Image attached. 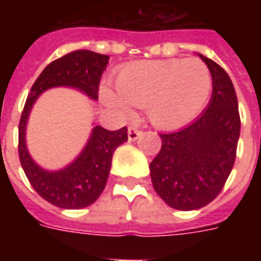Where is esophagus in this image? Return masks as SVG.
<instances>
[{"mask_svg": "<svg viewBox=\"0 0 261 261\" xmlns=\"http://www.w3.org/2000/svg\"><path fill=\"white\" fill-rule=\"evenodd\" d=\"M141 134L142 131L136 128V127H130V128H128V140H130V141H136L137 138L141 136Z\"/></svg>", "mask_w": 261, "mask_h": 261, "instance_id": "1", "label": "esophagus"}]
</instances>
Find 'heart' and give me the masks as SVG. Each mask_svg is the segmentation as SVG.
<instances>
[{
	"instance_id": "heart-1",
	"label": "heart",
	"mask_w": 261,
	"mask_h": 261,
	"mask_svg": "<svg viewBox=\"0 0 261 261\" xmlns=\"http://www.w3.org/2000/svg\"><path fill=\"white\" fill-rule=\"evenodd\" d=\"M117 94L103 92V100L124 116L130 106L147 109L153 125L170 130L190 123L205 106L213 76L198 59L137 61L119 69L114 80Z\"/></svg>"
}]
</instances>
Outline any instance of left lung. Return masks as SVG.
<instances>
[{
    "instance_id": "8db88e82",
    "label": "left lung",
    "mask_w": 261,
    "mask_h": 261,
    "mask_svg": "<svg viewBox=\"0 0 261 261\" xmlns=\"http://www.w3.org/2000/svg\"><path fill=\"white\" fill-rule=\"evenodd\" d=\"M213 76L207 109L192 124L159 134L162 147L149 165L158 196L169 207L192 211L218 196L233 168L241 117L235 88L221 65L200 54Z\"/></svg>"
}]
</instances>
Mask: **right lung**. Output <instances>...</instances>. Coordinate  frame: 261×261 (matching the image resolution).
<instances>
[{"mask_svg": "<svg viewBox=\"0 0 261 261\" xmlns=\"http://www.w3.org/2000/svg\"><path fill=\"white\" fill-rule=\"evenodd\" d=\"M109 63V56L91 50H75L43 69L26 99L19 121L20 165L37 194L56 207L80 210L91 205L102 194L108 181L116 148L128 140L127 127L109 131L95 125L82 152L64 169L50 172L32 159L26 148V123L39 95L56 86H69L97 99L99 82Z\"/></svg>", "mask_w": 261, "mask_h": 261, "instance_id": "right-lung-1", "label": "right lung"}]
</instances>
